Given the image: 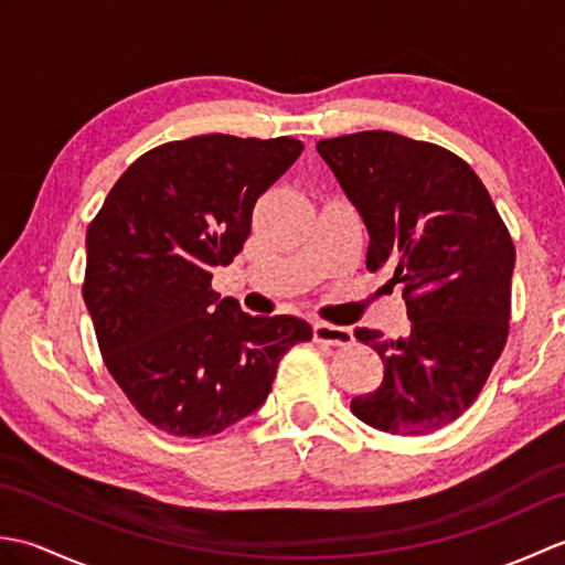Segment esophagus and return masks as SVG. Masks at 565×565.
Returning <instances> with one entry per match:
<instances>
[{
  "label": "esophagus",
  "instance_id": "obj_1",
  "mask_svg": "<svg viewBox=\"0 0 565 565\" xmlns=\"http://www.w3.org/2000/svg\"><path fill=\"white\" fill-rule=\"evenodd\" d=\"M313 340L318 344H330V347H350L354 342V334L350 328L330 326V322H316L313 326Z\"/></svg>",
  "mask_w": 565,
  "mask_h": 565
}]
</instances>
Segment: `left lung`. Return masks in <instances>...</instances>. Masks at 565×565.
<instances>
[{
    "label": "left lung",
    "mask_w": 565,
    "mask_h": 565,
    "mask_svg": "<svg viewBox=\"0 0 565 565\" xmlns=\"http://www.w3.org/2000/svg\"><path fill=\"white\" fill-rule=\"evenodd\" d=\"M369 231L366 269H393L405 338L356 328L383 381L352 413L391 435H427L473 405L510 332L514 245L478 174L435 142L388 130L318 142Z\"/></svg>",
    "instance_id": "obj_1"
}]
</instances>
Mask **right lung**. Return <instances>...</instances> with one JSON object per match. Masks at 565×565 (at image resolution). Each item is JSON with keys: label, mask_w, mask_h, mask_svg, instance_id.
<instances>
[{"label": "right lung", "mask_w": 565, "mask_h": 565, "mask_svg": "<svg viewBox=\"0 0 565 565\" xmlns=\"http://www.w3.org/2000/svg\"><path fill=\"white\" fill-rule=\"evenodd\" d=\"M303 142L196 136L128 167L87 227L82 296L109 374L142 419L174 437H211L255 413L281 356L313 330L221 298L257 199Z\"/></svg>", "instance_id": "right-lung-1"}]
</instances>
